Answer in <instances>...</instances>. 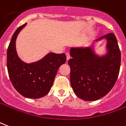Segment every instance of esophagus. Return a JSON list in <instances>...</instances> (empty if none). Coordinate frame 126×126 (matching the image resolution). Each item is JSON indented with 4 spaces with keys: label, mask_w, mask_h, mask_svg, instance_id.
Here are the masks:
<instances>
[{
    "label": "esophagus",
    "mask_w": 126,
    "mask_h": 126,
    "mask_svg": "<svg viewBox=\"0 0 126 126\" xmlns=\"http://www.w3.org/2000/svg\"><path fill=\"white\" fill-rule=\"evenodd\" d=\"M66 60L68 61V60H69V59H70V54H69L68 53H66Z\"/></svg>",
    "instance_id": "esophagus-1"
}]
</instances>
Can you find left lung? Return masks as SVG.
I'll list each match as a JSON object with an SVG mask.
<instances>
[{
    "label": "left lung",
    "mask_w": 126,
    "mask_h": 126,
    "mask_svg": "<svg viewBox=\"0 0 126 126\" xmlns=\"http://www.w3.org/2000/svg\"><path fill=\"white\" fill-rule=\"evenodd\" d=\"M103 40L106 41L105 53L98 54L96 43ZM70 55L72 58L68 63L70 84L76 95L85 101L106 96L115 83L121 64V53L115 34H107L87 47H71Z\"/></svg>",
    "instance_id": "8db88e82"
}]
</instances>
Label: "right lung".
Here are the masks:
<instances>
[{
	"label": "right lung",
	"instance_id": "add662e5",
	"mask_svg": "<svg viewBox=\"0 0 126 126\" xmlns=\"http://www.w3.org/2000/svg\"><path fill=\"white\" fill-rule=\"evenodd\" d=\"M26 23L16 30L7 49V66L11 83L28 98H40L49 92L60 66L66 61L64 53H48L38 61H22L16 50V39Z\"/></svg>",
	"mask_w": 126,
	"mask_h": 126
}]
</instances>
